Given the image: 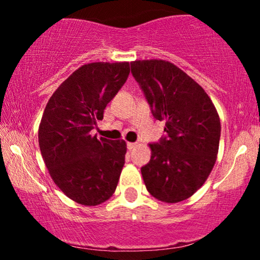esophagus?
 <instances>
[{"label":"esophagus","instance_id":"34e87169","mask_svg":"<svg viewBox=\"0 0 260 260\" xmlns=\"http://www.w3.org/2000/svg\"><path fill=\"white\" fill-rule=\"evenodd\" d=\"M136 145H137V143H127V148L129 149V150H132L133 148H136Z\"/></svg>","mask_w":260,"mask_h":260}]
</instances>
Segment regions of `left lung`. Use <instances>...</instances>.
<instances>
[{
    "label": "left lung",
    "instance_id": "left-lung-1",
    "mask_svg": "<svg viewBox=\"0 0 260 260\" xmlns=\"http://www.w3.org/2000/svg\"><path fill=\"white\" fill-rule=\"evenodd\" d=\"M156 120L165 121L166 136L149 144L150 161L142 168L145 187L165 203H178L201 188L215 165L221 124L204 89L164 59L131 62Z\"/></svg>",
    "mask_w": 260,
    "mask_h": 260
}]
</instances>
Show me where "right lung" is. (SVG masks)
Returning a JSON list of instances; mask_svg holds the SVG:
<instances>
[{"label":"right lung","mask_w":260,"mask_h":260,"mask_svg":"<svg viewBox=\"0 0 260 260\" xmlns=\"http://www.w3.org/2000/svg\"><path fill=\"white\" fill-rule=\"evenodd\" d=\"M129 74L128 62L79 67L50 98L39 126L49 174L68 198L98 205L115 193L124 165V140L98 139L90 131Z\"/></svg>","instance_id":"obj_1"}]
</instances>
